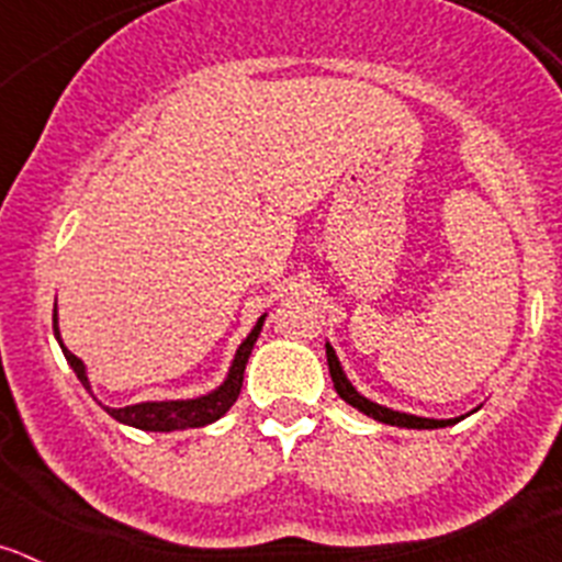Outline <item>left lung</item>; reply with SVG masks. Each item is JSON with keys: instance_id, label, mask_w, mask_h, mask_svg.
<instances>
[{"instance_id": "1", "label": "left lung", "mask_w": 562, "mask_h": 562, "mask_svg": "<svg viewBox=\"0 0 562 562\" xmlns=\"http://www.w3.org/2000/svg\"><path fill=\"white\" fill-rule=\"evenodd\" d=\"M326 362H329V374H331V382H335L337 396H340L342 402H349L351 408H357L360 414L382 422V425H394V428H414V430H436V428H450V425H456V422L464 419V416H456V419H428V416L405 414V411L385 408V405H380V402H371L369 396H362L360 391L351 385V380L346 376V371H342L340 360H337L335 349H331V342H326ZM475 411H470V414H475Z\"/></svg>"}]
</instances>
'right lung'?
<instances>
[{
	"instance_id": "obj_1",
	"label": "right lung",
	"mask_w": 562,
	"mask_h": 562,
	"mask_svg": "<svg viewBox=\"0 0 562 562\" xmlns=\"http://www.w3.org/2000/svg\"><path fill=\"white\" fill-rule=\"evenodd\" d=\"M267 315H261L256 321V326L250 329V335L241 340V346L236 349L233 355L231 369H227L225 380L216 385L213 391L207 394L193 396V400H148V402H134V405H126V408H109L92 394V382L87 376V366H83L81 357H76L72 351L64 346L61 340V329H58V304L53 310V331H56V340L61 346L64 357H67L69 369L76 371V376L81 380L83 389L92 394V400L106 411L112 419H117L121 425H128V428H137V430H151V434H171V430H188V428H205L211 422L222 419L227 411L233 408V402L238 400L241 394V382H245V369H247V360L252 355V346H256L258 335H261V326H265Z\"/></svg>"
}]
</instances>
